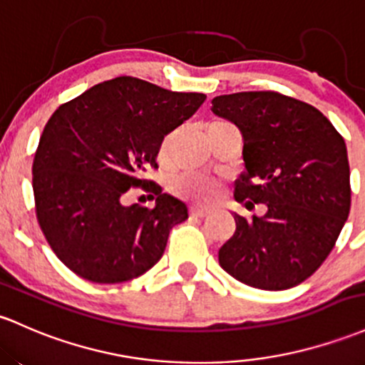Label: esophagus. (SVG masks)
<instances>
[{"label": "esophagus", "mask_w": 365, "mask_h": 365, "mask_svg": "<svg viewBox=\"0 0 365 365\" xmlns=\"http://www.w3.org/2000/svg\"><path fill=\"white\" fill-rule=\"evenodd\" d=\"M189 213H190V216H194V218H204V216L210 215V210H207V207L194 206V207H190Z\"/></svg>", "instance_id": "1"}]
</instances>
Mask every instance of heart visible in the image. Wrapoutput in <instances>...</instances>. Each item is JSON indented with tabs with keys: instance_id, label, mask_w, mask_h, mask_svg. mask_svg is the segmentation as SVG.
Masks as SVG:
<instances>
[{
	"instance_id": "obj_1",
	"label": "heart",
	"mask_w": 365,
	"mask_h": 365,
	"mask_svg": "<svg viewBox=\"0 0 365 365\" xmlns=\"http://www.w3.org/2000/svg\"><path fill=\"white\" fill-rule=\"evenodd\" d=\"M171 138H173V135L164 138L161 145V158H166ZM176 190H178L182 195L197 199V201H210V199L216 194V190H218V183H216L213 178H207V176L187 175V176H182V178L176 182Z\"/></svg>"
}]
</instances>
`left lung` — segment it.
Here are the masks:
<instances>
[{"label":"left lung","instance_id":"obj_1","mask_svg":"<svg viewBox=\"0 0 365 365\" xmlns=\"http://www.w3.org/2000/svg\"><path fill=\"white\" fill-rule=\"evenodd\" d=\"M211 103L242 133L246 171L235 201L268 207L253 220L234 215L220 265L258 289L298 286L329 256L350 213L345 140L319 109L277 91L220 95Z\"/></svg>","mask_w":365,"mask_h":365}]
</instances>
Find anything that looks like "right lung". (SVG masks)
I'll list each match as a JSON object with an SVG mask.
<instances>
[{
	"instance_id": "obj_1",
	"label": "right lung",
	"mask_w": 365,
	"mask_h": 365,
	"mask_svg": "<svg viewBox=\"0 0 365 365\" xmlns=\"http://www.w3.org/2000/svg\"><path fill=\"white\" fill-rule=\"evenodd\" d=\"M204 100V93L121 76L51 114L33 163L36 218L53 253L76 275L118 284L161 259L170 230L189 213L143 173L158 168L164 137ZM133 186L154 193L156 206L124 207L123 194Z\"/></svg>"
}]
</instances>
